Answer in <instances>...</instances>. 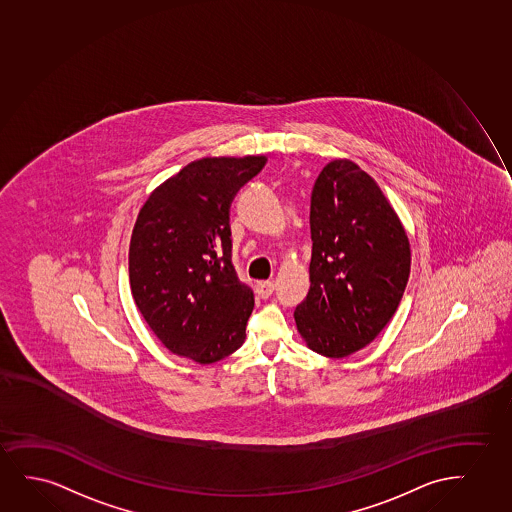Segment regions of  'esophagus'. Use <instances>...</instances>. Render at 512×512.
Segmentation results:
<instances>
[{
    "label": "esophagus",
    "mask_w": 512,
    "mask_h": 512,
    "mask_svg": "<svg viewBox=\"0 0 512 512\" xmlns=\"http://www.w3.org/2000/svg\"><path fill=\"white\" fill-rule=\"evenodd\" d=\"M274 292L273 283H269V281H262V283H257V293H259L262 299H269Z\"/></svg>",
    "instance_id": "34e87169"
}]
</instances>
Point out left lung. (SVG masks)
Here are the masks:
<instances>
[{"mask_svg":"<svg viewBox=\"0 0 512 512\" xmlns=\"http://www.w3.org/2000/svg\"><path fill=\"white\" fill-rule=\"evenodd\" d=\"M311 288L293 316L307 347L346 358L391 321L410 276L405 227L375 180L349 160L323 168L312 189Z\"/></svg>","mask_w":512,"mask_h":512,"instance_id":"8db88e82","label":"left lung"}]
</instances>
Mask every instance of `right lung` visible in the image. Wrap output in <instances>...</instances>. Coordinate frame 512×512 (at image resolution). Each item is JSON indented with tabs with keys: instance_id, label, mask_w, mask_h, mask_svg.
Wrapping results in <instances>:
<instances>
[{
	"instance_id": "obj_1",
	"label": "right lung",
	"mask_w": 512,
	"mask_h": 512,
	"mask_svg": "<svg viewBox=\"0 0 512 512\" xmlns=\"http://www.w3.org/2000/svg\"><path fill=\"white\" fill-rule=\"evenodd\" d=\"M266 161H193L149 194L133 226V300L168 351L200 365L226 358L245 342L253 292L231 264L229 208Z\"/></svg>"
}]
</instances>
